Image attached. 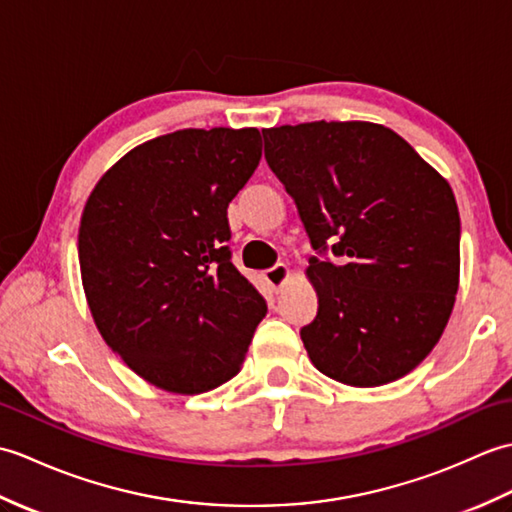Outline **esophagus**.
I'll return each mask as SVG.
<instances>
[{"instance_id": "esophagus-1", "label": "esophagus", "mask_w": 512, "mask_h": 512, "mask_svg": "<svg viewBox=\"0 0 512 512\" xmlns=\"http://www.w3.org/2000/svg\"><path fill=\"white\" fill-rule=\"evenodd\" d=\"M288 275H290V268H288L286 264H275L273 268L264 270V279H266L268 284L273 286L275 290H279L281 286H284V281L288 279Z\"/></svg>"}]
</instances>
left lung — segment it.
Returning <instances> with one entry per match:
<instances>
[{
  "label": "left lung",
  "instance_id": "obj_1",
  "mask_svg": "<svg viewBox=\"0 0 512 512\" xmlns=\"http://www.w3.org/2000/svg\"><path fill=\"white\" fill-rule=\"evenodd\" d=\"M266 162L297 204L319 295L301 328L314 367L352 387L418 367L447 325L460 279V213L440 173L391 129L303 123L264 129ZM333 250L342 262L322 255Z\"/></svg>",
  "mask_w": 512,
  "mask_h": 512
}]
</instances>
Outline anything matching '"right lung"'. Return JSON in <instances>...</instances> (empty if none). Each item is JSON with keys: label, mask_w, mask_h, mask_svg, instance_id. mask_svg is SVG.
<instances>
[{"label": "right lung", "mask_w": 512, "mask_h": 512, "mask_svg": "<svg viewBox=\"0 0 512 512\" xmlns=\"http://www.w3.org/2000/svg\"><path fill=\"white\" fill-rule=\"evenodd\" d=\"M262 158L255 127L180 129L129 151L79 226L88 306L147 383L202 394L244 363L266 301L231 262L226 209Z\"/></svg>", "instance_id": "right-lung-1"}]
</instances>
